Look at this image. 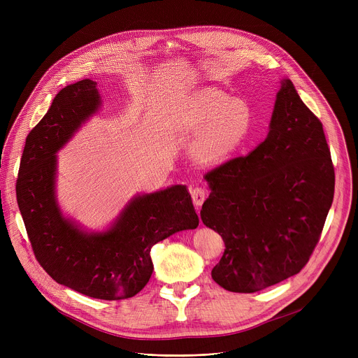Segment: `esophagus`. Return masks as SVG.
Wrapping results in <instances>:
<instances>
[{
  "instance_id": "34e87169",
  "label": "esophagus",
  "mask_w": 358,
  "mask_h": 358,
  "mask_svg": "<svg viewBox=\"0 0 358 358\" xmlns=\"http://www.w3.org/2000/svg\"><path fill=\"white\" fill-rule=\"evenodd\" d=\"M208 196V189L206 187H201V185H195L192 189H191V198H192V202L195 203L196 207H201L202 202L207 199Z\"/></svg>"
}]
</instances>
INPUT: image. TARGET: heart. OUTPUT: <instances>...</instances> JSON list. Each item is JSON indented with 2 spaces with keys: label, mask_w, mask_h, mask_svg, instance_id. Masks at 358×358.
<instances>
[{
  "label": "heart",
  "mask_w": 358,
  "mask_h": 358,
  "mask_svg": "<svg viewBox=\"0 0 358 358\" xmlns=\"http://www.w3.org/2000/svg\"><path fill=\"white\" fill-rule=\"evenodd\" d=\"M252 113L243 100L229 99L221 90L206 89L192 94L182 105V124L203 133L196 145V157L203 163L227 159L246 137Z\"/></svg>",
  "instance_id": "heart-1"
}]
</instances>
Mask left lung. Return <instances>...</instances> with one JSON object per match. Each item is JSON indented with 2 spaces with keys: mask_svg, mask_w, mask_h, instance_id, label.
<instances>
[{
  "mask_svg": "<svg viewBox=\"0 0 358 358\" xmlns=\"http://www.w3.org/2000/svg\"><path fill=\"white\" fill-rule=\"evenodd\" d=\"M211 194L201 220L225 250L211 276L253 293L299 273L319 243L334 195V166L317 116L282 82L271 130L248 156L206 174Z\"/></svg>",
  "mask_w": 358,
  "mask_h": 358,
  "instance_id": "left-lung-1",
  "label": "left lung"
}]
</instances>
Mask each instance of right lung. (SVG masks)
Here are the masks:
<instances>
[{"mask_svg": "<svg viewBox=\"0 0 358 358\" xmlns=\"http://www.w3.org/2000/svg\"><path fill=\"white\" fill-rule=\"evenodd\" d=\"M100 103L96 82L64 87L25 140L17 202L38 264L55 282L93 299L136 296L150 280V249L198 227L185 187L134 198L112 229L87 235L61 215L54 195L55 152Z\"/></svg>", "mask_w": 358, "mask_h": 358, "instance_id": "right-lung-1", "label": "right lung"}]
</instances>
